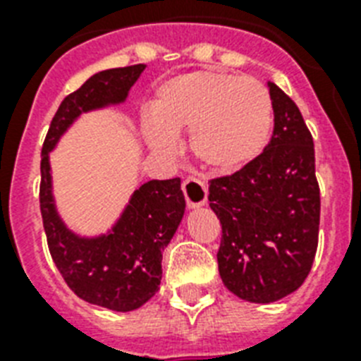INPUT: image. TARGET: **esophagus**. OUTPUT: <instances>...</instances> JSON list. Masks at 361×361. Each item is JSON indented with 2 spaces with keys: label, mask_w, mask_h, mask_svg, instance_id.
<instances>
[{
  "label": "esophagus",
  "mask_w": 361,
  "mask_h": 361,
  "mask_svg": "<svg viewBox=\"0 0 361 361\" xmlns=\"http://www.w3.org/2000/svg\"><path fill=\"white\" fill-rule=\"evenodd\" d=\"M181 189H183V195H185L187 206L189 208H198V206H202L208 200V187H206V183L202 180H198V178H192V176L185 178Z\"/></svg>",
  "instance_id": "esophagus-1"
}]
</instances>
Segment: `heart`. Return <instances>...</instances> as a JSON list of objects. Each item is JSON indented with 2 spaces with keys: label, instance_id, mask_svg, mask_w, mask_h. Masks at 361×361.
<instances>
[{
  "label": "heart",
  "instance_id": "b5f03b06",
  "mask_svg": "<svg viewBox=\"0 0 361 361\" xmlns=\"http://www.w3.org/2000/svg\"><path fill=\"white\" fill-rule=\"evenodd\" d=\"M144 135L153 152L174 155L178 133L189 130L192 155L214 172H234L262 152L271 133L274 106L255 78L192 71L159 87Z\"/></svg>",
  "mask_w": 361,
  "mask_h": 361
}]
</instances>
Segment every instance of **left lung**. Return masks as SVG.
<instances>
[{
	"mask_svg": "<svg viewBox=\"0 0 361 361\" xmlns=\"http://www.w3.org/2000/svg\"><path fill=\"white\" fill-rule=\"evenodd\" d=\"M274 135L234 174L209 180L221 223L219 275L241 300L269 303L298 290L319 245L320 189L314 144L296 103L269 82Z\"/></svg>",
	"mask_w": 361,
	"mask_h": 361,
	"instance_id": "obj_1",
	"label": "left lung"
}]
</instances>
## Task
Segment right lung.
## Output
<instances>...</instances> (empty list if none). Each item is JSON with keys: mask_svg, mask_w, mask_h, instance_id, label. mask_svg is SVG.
I'll return each mask as SVG.
<instances>
[{"mask_svg": "<svg viewBox=\"0 0 361 361\" xmlns=\"http://www.w3.org/2000/svg\"><path fill=\"white\" fill-rule=\"evenodd\" d=\"M146 65L101 71L61 101L41 152L39 204L50 255L76 296L112 311H133L161 285L164 247L174 236L185 212L181 180H152L136 189L110 234L80 238L58 217L52 198L48 152L67 127L87 110L125 101Z\"/></svg>", "mask_w": 361, "mask_h": 361, "instance_id": "1", "label": "right lung"}]
</instances>
